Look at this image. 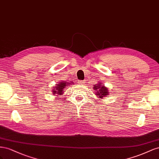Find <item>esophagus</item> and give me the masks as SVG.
<instances>
[{
	"label": "esophagus",
	"mask_w": 159,
	"mask_h": 159,
	"mask_svg": "<svg viewBox=\"0 0 159 159\" xmlns=\"http://www.w3.org/2000/svg\"><path fill=\"white\" fill-rule=\"evenodd\" d=\"M77 81H78V82H77V83H78V84H83L84 83H85L86 82H85V81L86 80H77Z\"/></svg>",
	"instance_id": "1"
}]
</instances>
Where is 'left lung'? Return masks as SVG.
I'll return each instance as SVG.
<instances>
[{
  "mask_svg": "<svg viewBox=\"0 0 159 159\" xmlns=\"http://www.w3.org/2000/svg\"><path fill=\"white\" fill-rule=\"evenodd\" d=\"M94 90H97L96 94L98 95L99 98H102L103 97L107 96L108 94V89L105 87H104V86H102L101 83L98 84H97V86L94 87Z\"/></svg>",
  "mask_w": 159,
  "mask_h": 159,
  "instance_id": "left-lung-1",
  "label": "left lung"
}]
</instances>
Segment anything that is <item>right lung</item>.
I'll list each match as a JSON object with an SVG mask.
<instances>
[{"label":"right lung","instance_id":"obj_1","mask_svg":"<svg viewBox=\"0 0 159 159\" xmlns=\"http://www.w3.org/2000/svg\"><path fill=\"white\" fill-rule=\"evenodd\" d=\"M66 84H67V83H64V82H60L59 84H57V85H56V87L54 88L55 89L52 90V92H53L54 94H57L58 95H61V94H62L64 89L66 88V87H67ZM68 86H69V85H68Z\"/></svg>","mask_w":159,"mask_h":159}]
</instances>
